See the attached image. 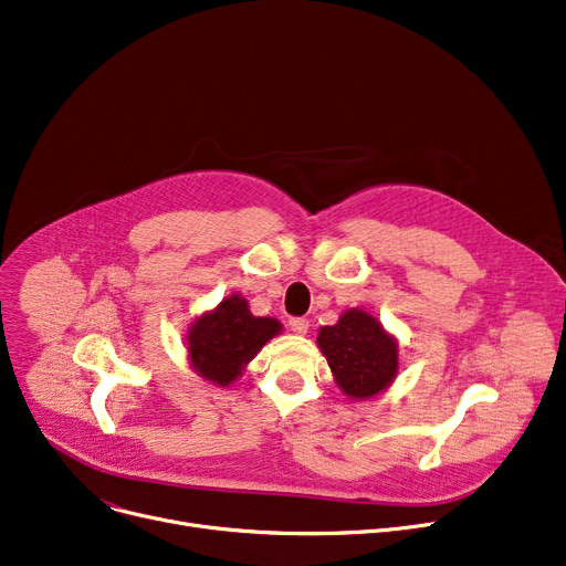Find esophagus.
I'll list each match as a JSON object with an SVG mask.
<instances>
[{"mask_svg":"<svg viewBox=\"0 0 566 566\" xmlns=\"http://www.w3.org/2000/svg\"><path fill=\"white\" fill-rule=\"evenodd\" d=\"M289 327H291V332H295V334H307L310 321L295 316V318H289Z\"/></svg>","mask_w":566,"mask_h":566,"instance_id":"obj_1","label":"esophagus"}]
</instances>
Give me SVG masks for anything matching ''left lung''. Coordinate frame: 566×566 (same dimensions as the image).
<instances>
[{
  "label": "left lung",
  "mask_w": 566,
  "mask_h": 566,
  "mask_svg": "<svg viewBox=\"0 0 566 566\" xmlns=\"http://www.w3.org/2000/svg\"><path fill=\"white\" fill-rule=\"evenodd\" d=\"M336 385L350 398H373L385 391L398 373V346L382 325L361 310H350L336 325L318 332Z\"/></svg>",
  "instance_id": "obj_1"
}]
</instances>
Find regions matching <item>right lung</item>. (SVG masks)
<instances>
[{
	"instance_id": "add662e5",
	"label": "right lung",
	"mask_w": 566,
	"mask_h": 566,
	"mask_svg": "<svg viewBox=\"0 0 566 566\" xmlns=\"http://www.w3.org/2000/svg\"><path fill=\"white\" fill-rule=\"evenodd\" d=\"M280 327L275 318L252 316L241 295H230L218 310L193 323L188 332V355L205 380L228 387Z\"/></svg>"
}]
</instances>
